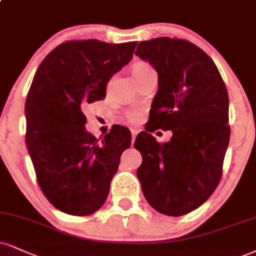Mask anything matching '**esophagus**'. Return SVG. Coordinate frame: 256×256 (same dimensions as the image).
I'll list each match as a JSON object with an SVG mask.
<instances>
[{
    "instance_id": "obj_1",
    "label": "esophagus",
    "mask_w": 256,
    "mask_h": 256,
    "mask_svg": "<svg viewBox=\"0 0 256 256\" xmlns=\"http://www.w3.org/2000/svg\"><path fill=\"white\" fill-rule=\"evenodd\" d=\"M137 134H138V131H137V130H134V128H132V130H131V134H132V142L134 140V138H136Z\"/></svg>"
}]
</instances>
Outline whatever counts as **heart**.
<instances>
[{
	"label": "heart",
	"mask_w": 256,
	"mask_h": 256,
	"mask_svg": "<svg viewBox=\"0 0 256 256\" xmlns=\"http://www.w3.org/2000/svg\"><path fill=\"white\" fill-rule=\"evenodd\" d=\"M155 72L152 64H149L148 62H137L134 66H132V74H134V78H140V76H143L144 74ZM140 112L138 110H131L126 113V119L131 122H136L140 119Z\"/></svg>",
	"instance_id": "heart-1"
}]
</instances>
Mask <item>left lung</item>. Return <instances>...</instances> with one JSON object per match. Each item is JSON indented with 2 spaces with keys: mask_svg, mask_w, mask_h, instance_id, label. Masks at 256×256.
<instances>
[{
  "mask_svg": "<svg viewBox=\"0 0 256 256\" xmlns=\"http://www.w3.org/2000/svg\"><path fill=\"white\" fill-rule=\"evenodd\" d=\"M134 54L158 74L150 124L134 142L143 158L142 192L156 211L184 216L210 198L223 174L230 140L226 83L211 57L184 39L140 42ZM158 128L174 131L168 144L148 134Z\"/></svg>",
  "mask_w": 256,
  "mask_h": 256,
  "instance_id": "1",
  "label": "left lung"
}]
</instances>
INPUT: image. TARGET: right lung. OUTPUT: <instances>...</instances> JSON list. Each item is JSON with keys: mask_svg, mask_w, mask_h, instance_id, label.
Returning <instances> with one entry per match:
<instances>
[{"mask_svg": "<svg viewBox=\"0 0 256 256\" xmlns=\"http://www.w3.org/2000/svg\"><path fill=\"white\" fill-rule=\"evenodd\" d=\"M137 42L69 40L44 58L27 94L26 146L40 190L54 208L88 216L106 202L131 132L116 126L104 138L86 130L83 107L106 96L113 74L132 60Z\"/></svg>", "mask_w": 256, "mask_h": 256, "instance_id": "add662e5", "label": "right lung"}]
</instances>
